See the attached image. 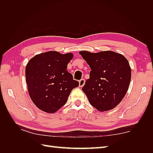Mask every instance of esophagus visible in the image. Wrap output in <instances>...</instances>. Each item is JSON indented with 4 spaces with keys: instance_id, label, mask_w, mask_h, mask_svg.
Here are the masks:
<instances>
[{
    "instance_id": "obj_1",
    "label": "esophagus",
    "mask_w": 153,
    "mask_h": 153,
    "mask_svg": "<svg viewBox=\"0 0 153 153\" xmlns=\"http://www.w3.org/2000/svg\"><path fill=\"white\" fill-rule=\"evenodd\" d=\"M84 84H85V79H84V78H82V79H81L79 81V86L80 87H83Z\"/></svg>"
}]
</instances>
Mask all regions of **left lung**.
Instances as JSON below:
<instances>
[{
	"instance_id": "obj_1",
	"label": "left lung",
	"mask_w": 153,
	"mask_h": 153,
	"mask_svg": "<svg viewBox=\"0 0 153 153\" xmlns=\"http://www.w3.org/2000/svg\"><path fill=\"white\" fill-rule=\"evenodd\" d=\"M79 53L91 69L82 89L90 104L101 112L113 109L126 95L131 81L128 60L112 51Z\"/></svg>"
}]
</instances>
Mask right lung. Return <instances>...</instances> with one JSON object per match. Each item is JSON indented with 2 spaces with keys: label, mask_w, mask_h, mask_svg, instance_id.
I'll return each mask as SVG.
<instances>
[{
  "label": "right lung",
  "mask_w": 153,
  "mask_h": 153,
  "mask_svg": "<svg viewBox=\"0 0 153 153\" xmlns=\"http://www.w3.org/2000/svg\"><path fill=\"white\" fill-rule=\"evenodd\" d=\"M73 54L55 51L36 55L25 68L29 94L36 106L48 113H54L67 102L69 94L79 82L67 70Z\"/></svg>",
  "instance_id": "1"
}]
</instances>
